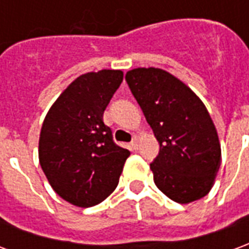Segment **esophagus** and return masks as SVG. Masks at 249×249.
<instances>
[{
    "instance_id": "esophagus-1",
    "label": "esophagus",
    "mask_w": 249,
    "mask_h": 249,
    "mask_svg": "<svg viewBox=\"0 0 249 249\" xmlns=\"http://www.w3.org/2000/svg\"><path fill=\"white\" fill-rule=\"evenodd\" d=\"M139 141H140V137L139 136H133V139L130 141V146L133 151H137L139 149Z\"/></svg>"
}]
</instances>
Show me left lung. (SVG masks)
<instances>
[{
    "instance_id": "obj_1",
    "label": "left lung",
    "mask_w": 249,
    "mask_h": 249,
    "mask_svg": "<svg viewBox=\"0 0 249 249\" xmlns=\"http://www.w3.org/2000/svg\"><path fill=\"white\" fill-rule=\"evenodd\" d=\"M125 80L160 144L151 162L157 188L180 204L204 197L221 161L217 132L205 105L162 69L137 68Z\"/></svg>"
}]
</instances>
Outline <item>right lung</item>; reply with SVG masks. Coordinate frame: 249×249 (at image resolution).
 <instances>
[{
  "mask_svg": "<svg viewBox=\"0 0 249 249\" xmlns=\"http://www.w3.org/2000/svg\"><path fill=\"white\" fill-rule=\"evenodd\" d=\"M123 77L121 71L104 69L76 78L49 109L41 128V168L54 192L77 207H93L108 197L130 155L114 142L103 121Z\"/></svg>",
  "mask_w": 249,
  "mask_h": 249,
  "instance_id": "1",
  "label": "right lung"
}]
</instances>
